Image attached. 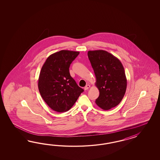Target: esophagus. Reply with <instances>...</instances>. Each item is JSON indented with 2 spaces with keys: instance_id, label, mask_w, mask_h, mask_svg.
<instances>
[{
  "instance_id": "34e87169",
  "label": "esophagus",
  "mask_w": 160,
  "mask_h": 160,
  "mask_svg": "<svg viewBox=\"0 0 160 160\" xmlns=\"http://www.w3.org/2000/svg\"><path fill=\"white\" fill-rule=\"evenodd\" d=\"M90 87V86L88 85V84H87V85H86V86L84 87V90H87Z\"/></svg>"
}]
</instances>
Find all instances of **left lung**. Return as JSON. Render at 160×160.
Wrapping results in <instances>:
<instances>
[{
  "instance_id": "left-lung-1",
  "label": "left lung",
  "mask_w": 160,
  "mask_h": 160,
  "mask_svg": "<svg viewBox=\"0 0 160 160\" xmlns=\"http://www.w3.org/2000/svg\"><path fill=\"white\" fill-rule=\"evenodd\" d=\"M88 57L100 92L96 103L104 110H110L119 104L126 93L124 68L118 58L105 50L88 51Z\"/></svg>"
}]
</instances>
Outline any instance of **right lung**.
I'll return each mask as SVG.
<instances>
[{"label": "right lung", "mask_w": 160, "mask_h": 160, "mask_svg": "<svg viewBox=\"0 0 160 160\" xmlns=\"http://www.w3.org/2000/svg\"><path fill=\"white\" fill-rule=\"evenodd\" d=\"M79 52L63 50L49 56L44 63L38 88L44 101L54 111L68 112L84 90L71 77L69 68Z\"/></svg>", "instance_id": "obj_1"}]
</instances>
